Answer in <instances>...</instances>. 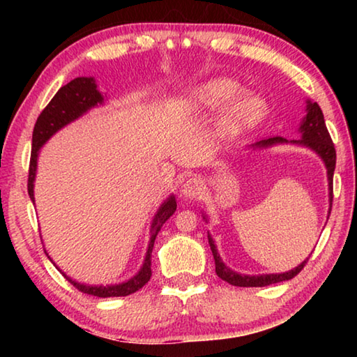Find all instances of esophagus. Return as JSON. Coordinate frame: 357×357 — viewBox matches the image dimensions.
Segmentation results:
<instances>
[{"label":"esophagus","instance_id":"34e87169","mask_svg":"<svg viewBox=\"0 0 357 357\" xmlns=\"http://www.w3.org/2000/svg\"><path fill=\"white\" fill-rule=\"evenodd\" d=\"M203 190V181L202 178L198 176H192L190 179H187L184 185H183V197L185 198H197L198 195H200Z\"/></svg>","mask_w":357,"mask_h":357}]
</instances>
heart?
Segmentation results:
<instances>
[{"instance_id":"obj_1","label":"heart","mask_w":357,"mask_h":357,"mask_svg":"<svg viewBox=\"0 0 357 357\" xmlns=\"http://www.w3.org/2000/svg\"><path fill=\"white\" fill-rule=\"evenodd\" d=\"M244 89L227 77H217L193 88L187 96V105L197 110L213 112L222 108L215 129L222 137H236L257 126L264 118L266 105L257 98H241Z\"/></svg>"}]
</instances>
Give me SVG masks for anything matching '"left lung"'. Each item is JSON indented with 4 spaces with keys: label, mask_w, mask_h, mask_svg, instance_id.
Wrapping results in <instances>:
<instances>
[{
    "label": "left lung",
    "mask_w": 357,
    "mask_h": 357,
    "mask_svg": "<svg viewBox=\"0 0 357 357\" xmlns=\"http://www.w3.org/2000/svg\"><path fill=\"white\" fill-rule=\"evenodd\" d=\"M301 134L302 138L301 140H293L291 143L296 144H302V146H307L315 151V153L321 157L326 168H328V181H329V214H331V208H332V198H334V193H332V179H334V170H335V148L334 143H332V138L328 132V128H326L324 123V116L323 112L317 102H310L307 100V114L304 121L301 124ZM275 143H287L285 138L282 137H274V138H268V140H261L258 142L255 146L264 148V146H271V144ZM208 241L211 245V250H213V257L215 261V274L220 277L222 280L228 282L229 285L234 287H268L273 285V283H279V282H285L293 279L294 275H298L302 269H304L305 263L309 261V258L304 259L298 268H294L288 273L283 274H264V275H243L238 274L227 268L223 261L220 259V255L217 253V247L214 244L211 234H208Z\"/></svg>",
    "instance_id": "8db88e82"
}]
</instances>
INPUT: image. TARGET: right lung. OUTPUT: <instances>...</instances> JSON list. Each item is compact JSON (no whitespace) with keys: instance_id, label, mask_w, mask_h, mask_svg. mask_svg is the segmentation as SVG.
<instances>
[{"instance_id":"1","label":"right lung","mask_w":357,"mask_h":357,"mask_svg":"<svg viewBox=\"0 0 357 357\" xmlns=\"http://www.w3.org/2000/svg\"><path fill=\"white\" fill-rule=\"evenodd\" d=\"M104 102L102 94L98 91V84H96L93 77H78L69 82L68 84L59 89L55 94L48 105L42 110L38 121L34 124L33 130V148H31V160H29V172H28V193L29 198L34 202V178H36V167H38V154L48 138H50L55 132H58L66 124L72 123V121L80 118L83 113H86L89 108L99 105ZM176 211V200L172 195L168 200L162 204L154 215L153 225H151V238L149 245L146 252V258L142 269L138 274L132 277L130 280L119 283V285H107V287H91L83 285L75 280L69 279L68 275L63 273V275L68 279L72 285H74L78 291L98 296V298H118V296H129L132 293L138 291L143 288L151 279V253H153L154 241L157 233L164 223L170 219ZM50 258V257H48Z\"/></svg>"}]
</instances>
